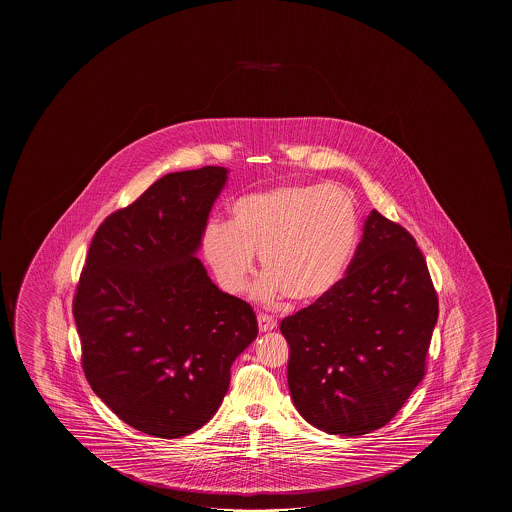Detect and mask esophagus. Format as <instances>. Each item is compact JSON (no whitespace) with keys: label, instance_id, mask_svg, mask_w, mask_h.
Instances as JSON below:
<instances>
[{"label":"esophagus","instance_id":"obj_1","mask_svg":"<svg viewBox=\"0 0 512 512\" xmlns=\"http://www.w3.org/2000/svg\"><path fill=\"white\" fill-rule=\"evenodd\" d=\"M257 321H259L260 332H269V330L277 328V319L269 316V314H259Z\"/></svg>","mask_w":512,"mask_h":512}]
</instances>
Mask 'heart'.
I'll list each match as a JSON object with an SVG mask.
<instances>
[{
  "label": "heart",
  "mask_w": 512,
  "mask_h": 512,
  "mask_svg": "<svg viewBox=\"0 0 512 512\" xmlns=\"http://www.w3.org/2000/svg\"><path fill=\"white\" fill-rule=\"evenodd\" d=\"M359 218L350 193L327 184H284L239 196L230 223H210L203 252L219 284L243 293L260 255L257 293L298 303L325 298L352 262Z\"/></svg>",
  "instance_id": "heart-1"
}]
</instances>
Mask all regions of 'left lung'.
<instances>
[{
    "instance_id": "1",
    "label": "left lung",
    "mask_w": 512,
    "mask_h": 512,
    "mask_svg": "<svg viewBox=\"0 0 512 512\" xmlns=\"http://www.w3.org/2000/svg\"><path fill=\"white\" fill-rule=\"evenodd\" d=\"M437 314L416 239L373 210L341 282L280 323L294 407L328 434L384 427L425 377Z\"/></svg>"
}]
</instances>
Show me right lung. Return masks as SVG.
Wrapping results in <instances>:
<instances>
[{
  "instance_id": "1",
  "label": "right lung",
  "mask_w": 512,
  "mask_h": 512,
  "mask_svg": "<svg viewBox=\"0 0 512 512\" xmlns=\"http://www.w3.org/2000/svg\"><path fill=\"white\" fill-rule=\"evenodd\" d=\"M227 169L162 176L94 234L73 316L94 393L130 427L187 436L223 402L230 368L259 334L248 303L219 291L200 259Z\"/></svg>"
}]
</instances>
